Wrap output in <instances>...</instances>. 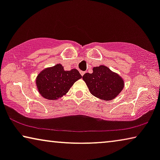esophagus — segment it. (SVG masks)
I'll use <instances>...</instances> for the list:
<instances>
[{
	"mask_svg": "<svg viewBox=\"0 0 160 160\" xmlns=\"http://www.w3.org/2000/svg\"><path fill=\"white\" fill-rule=\"evenodd\" d=\"M80 73H81V75H82V76H84L85 72L84 71H80Z\"/></svg>",
	"mask_w": 160,
	"mask_h": 160,
	"instance_id": "1",
	"label": "esophagus"
}]
</instances>
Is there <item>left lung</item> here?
<instances>
[{
  "label": "left lung",
  "mask_w": 160,
  "mask_h": 160,
  "mask_svg": "<svg viewBox=\"0 0 160 160\" xmlns=\"http://www.w3.org/2000/svg\"><path fill=\"white\" fill-rule=\"evenodd\" d=\"M92 73L83 76V80L91 94L104 100L114 99L124 88V80L119 75L111 71L108 67H94Z\"/></svg>",
  "instance_id": "obj_1"
}]
</instances>
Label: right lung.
<instances>
[{
  "label": "right lung",
  "mask_w": 160,
  "mask_h": 160,
  "mask_svg": "<svg viewBox=\"0 0 160 160\" xmlns=\"http://www.w3.org/2000/svg\"><path fill=\"white\" fill-rule=\"evenodd\" d=\"M82 77L78 70L65 71L62 65L57 64L41 71L36 77V83L42 97L56 100L66 95L74 83Z\"/></svg>",
  "instance_id": "add662e5"
}]
</instances>
